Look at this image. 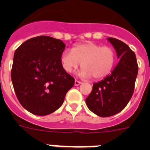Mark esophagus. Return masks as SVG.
Here are the masks:
<instances>
[{"label": "esophagus", "mask_w": 150, "mask_h": 150, "mask_svg": "<svg viewBox=\"0 0 150 150\" xmlns=\"http://www.w3.org/2000/svg\"><path fill=\"white\" fill-rule=\"evenodd\" d=\"M81 83H82V82H79V81H78V80H75V86H79Z\"/></svg>", "instance_id": "1"}]
</instances>
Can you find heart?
Wrapping results in <instances>:
<instances>
[{
    "mask_svg": "<svg viewBox=\"0 0 150 150\" xmlns=\"http://www.w3.org/2000/svg\"><path fill=\"white\" fill-rule=\"evenodd\" d=\"M116 61V53L110 47L87 42L79 44L72 50H66L62 53L61 62L64 70L71 73L82 64L81 75L85 78L100 79L109 75Z\"/></svg>",
    "mask_w": 150,
    "mask_h": 150,
    "instance_id": "heart-1",
    "label": "heart"
}]
</instances>
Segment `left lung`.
Returning a JSON list of instances; mask_svg holds the SVG:
<instances>
[{
	"label": "left lung",
	"mask_w": 150,
	"mask_h": 150,
	"mask_svg": "<svg viewBox=\"0 0 150 150\" xmlns=\"http://www.w3.org/2000/svg\"><path fill=\"white\" fill-rule=\"evenodd\" d=\"M119 62L111 73L102 81L94 83L86 99L88 108L100 117H106L121 112L128 104L135 89L138 64L135 53L126 43L109 37Z\"/></svg>",
	"instance_id": "1"
}]
</instances>
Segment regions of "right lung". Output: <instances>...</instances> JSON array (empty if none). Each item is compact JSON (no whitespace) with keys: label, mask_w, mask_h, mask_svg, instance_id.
<instances>
[{"label":"right lung","mask_w":150,"mask_h":150,"mask_svg":"<svg viewBox=\"0 0 150 150\" xmlns=\"http://www.w3.org/2000/svg\"><path fill=\"white\" fill-rule=\"evenodd\" d=\"M64 49L61 40L40 36L25 41L15 50L13 87L21 105L32 114L45 116L57 110L75 84L61 64Z\"/></svg>","instance_id":"add662e5"}]
</instances>
